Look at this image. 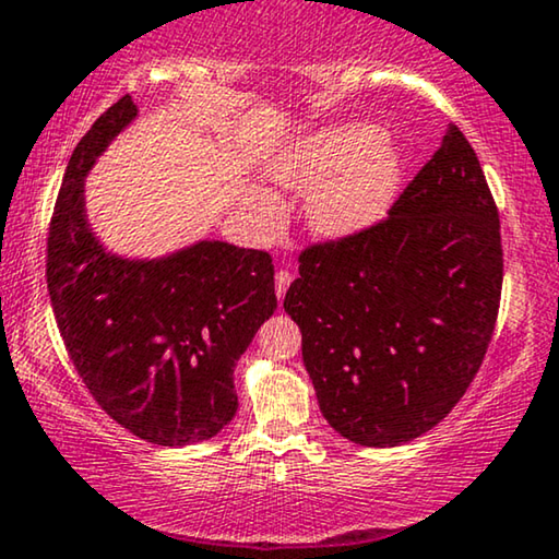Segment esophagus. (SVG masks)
Instances as JSON below:
<instances>
[{
    "mask_svg": "<svg viewBox=\"0 0 559 559\" xmlns=\"http://www.w3.org/2000/svg\"><path fill=\"white\" fill-rule=\"evenodd\" d=\"M289 285H293V274H289L287 270H280L277 274H274V293H277V300L285 297Z\"/></svg>",
    "mask_w": 559,
    "mask_h": 559,
    "instance_id": "34e87169",
    "label": "esophagus"
}]
</instances>
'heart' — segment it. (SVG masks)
<instances>
[{
  "label": "heart",
  "instance_id": "1",
  "mask_svg": "<svg viewBox=\"0 0 559 559\" xmlns=\"http://www.w3.org/2000/svg\"><path fill=\"white\" fill-rule=\"evenodd\" d=\"M270 178L310 193L308 226L320 239H350L392 209L402 180V152L384 129L366 121L325 127L270 159Z\"/></svg>",
  "mask_w": 559,
  "mask_h": 559
}]
</instances>
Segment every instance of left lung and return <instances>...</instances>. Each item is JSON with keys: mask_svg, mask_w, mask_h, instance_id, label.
<instances>
[{"mask_svg": "<svg viewBox=\"0 0 559 559\" xmlns=\"http://www.w3.org/2000/svg\"><path fill=\"white\" fill-rule=\"evenodd\" d=\"M501 257L499 211L455 124L386 221L302 251L285 310L335 432L394 448L455 407L491 343Z\"/></svg>", "mask_w": 559, "mask_h": 559, "instance_id": "1", "label": "left lung"}]
</instances>
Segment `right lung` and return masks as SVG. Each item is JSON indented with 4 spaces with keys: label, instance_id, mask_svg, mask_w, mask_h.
<instances>
[{
    "label": "right lung",
    "instance_id": "right-lung-1",
    "mask_svg": "<svg viewBox=\"0 0 559 559\" xmlns=\"http://www.w3.org/2000/svg\"><path fill=\"white\" fill-rule=\"evenodd\" d=\"M121 96L68 159L48 234V289L83 384L136 438L193 445L224 430L239 396L234 369L277 310L266 251L201 239L163 257L104 247L86 213V178L136 119Z\"/></svg>",
    "mask_w": 559,
    "mask_h": 559
}]
</instances>
